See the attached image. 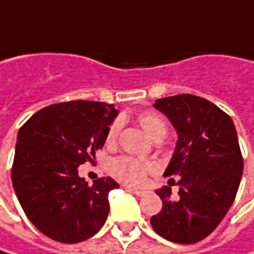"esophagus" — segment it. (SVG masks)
<instances>
[{
    "label": "esophagus",
    "mask_w": 254,
    "mask_h": 254,
    "mask_svg": "<svg viewBox=\"0 0 254 254\" xmlns=\"http://www.w3.org/2000/svg\"><path fill=\"white\" fill-rule=\"evenodd\" d=\"M127 190L129 192H133V194H136L138 197H143V195H146L148 194V191L146 190H141V188H132V187H127Z\"/></svg>",
    "instance_id": "1"
}]
</instances>
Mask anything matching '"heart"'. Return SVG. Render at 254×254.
Wrapping results in <instances>:
<instances>
[{
	"instance_id": "1",
	"label": "heart",
	"mask_w": 254,
	"mask_h": 254,
	"mask_svg": "<svg viewBox=\"0 0 254 254\" xmlns=\"http://www.w3.org/2000/svg\"><path fill=\"white\" fill-rule=\"evenodd\" d=\"M138 122L142 129L146 132V135L152 139L157 138H165L167 135V125L164 119L154 112H143L138 116ZM121 129V122L115 121L112 125L108 129L106 133V142L108 143H115L118 133ZM155 167L151 162H142L138 159H133L130 157L116 158L111 164V174L113 177L127 186H139L145 181L146 174L154 171Z\"/></svg>"
}]
</instances>
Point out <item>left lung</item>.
Segmentation results:
<instances>
[{"instance_id": "8db88e82", "label": "left lung", "mask_w": 254, "mask_h": 254, "mask_svg": "<svg viewBox=\"0 0 254 254\" xmlns=\"http://www.w3.org/2000/svg\"><path fill=\"white\" fill-rule=\"evenodd\" d=\"M154 108L178 135L164 177H178L180 191L177 197H171V187L155 191L162 208L151 217V226L170 242L197 243L214 231L236 198L243 175L237 132L230 116L202 97H164Z\"/></svg>"}]
</instances>
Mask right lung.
Instances as JSON below:
<instances>
[{
    "instance_id": "add662e5",
    "label": "right lung",
    "mask_w": 254,
    "mask_h": 254,
    "mask_svg": "<svg viewBox=\"0 0 254 254\" xmlns=\"http://www.w3.org/2000/svg\"><path fill=\"white\" fill-rule=\"evenodd\" d=\"M118 111L103 102L47 106L24 124L15 145L12 186L28 220L60 243H79L100 230L109 214L111 177L89 184L79 167L95 158Z\"/></svg>"
}]
</instances>
